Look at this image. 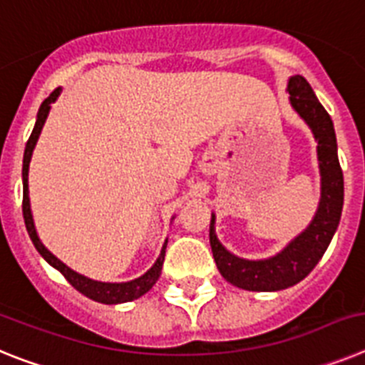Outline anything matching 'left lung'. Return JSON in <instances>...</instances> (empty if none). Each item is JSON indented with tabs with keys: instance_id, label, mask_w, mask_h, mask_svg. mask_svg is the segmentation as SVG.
Here are the masks:
<instances>
[{
	"instance_id": "1",
	"label": "left lung",
	"mask_w": 365,
	"mask_h": 365,
	"mask_svg": "<svg viewBox=\"0 0 365 365\" xmlns=\"http://www.w3.org/2000/svg\"><path fill=\"white\" fill-rule=\"evenodd\" d=\"M287 91L290 93L292 108L310 126L318 141L322 198L314 218L283 252L261 261L240 259L227 252L215 235V215H211L209 226V242L222 277L252 292H275L294 287L301 279H305L331 244L344 207V174L336 152L338 147L331 115L325 112L310 84L301 75L290 77Z\"/></svg>"
}]
</instances>
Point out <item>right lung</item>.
I'll return each instance as SVG.
<instances>
[{"instance_id":"add662e5","label":"right lung","mask_w":365,"mask_h":365,"mask_svg":"<svg viewBox=\"0 0 365 365\" xmlns=\"http://www.w3.org/2000/svg\"><path fill=\"white\" fill-rule=\"evenodd\" d=\"M62 88H56L53 93L47 97L46 101L42 103L40 110H38L36 115V125L33 128V134H31L29 141L25 145V152H24V170H21V178H24V218H25V226H27V231H29V237L33 240L34 248L38 250V253L49 262L53 268L60 272V274L64 275L66 279L69 281L73 288H77L78 292L84 294L86 297L93 301H99V303H104V305H117V303H126V301L138 299L143 294H147L156 281L160 279L161 275V266H163L165 261V248H167V240H165L163 248H161L160 257L158 261L154 262L150 270L147 274H143L141 277L134 279V281H128V283H101V281H93L90 277H84V275L77 274V272H73L69 266H66L64 262L56 259L49 250L40 242L36 235V227H34V220H33V213H31V204H29V183H27V178H29V163H31V156H33V150L36 147V141L40 138V132H42V126L46 123L47 115H49L51 110V103H55L56 97L60 95Z\"/></svg>"}]
</instances>
